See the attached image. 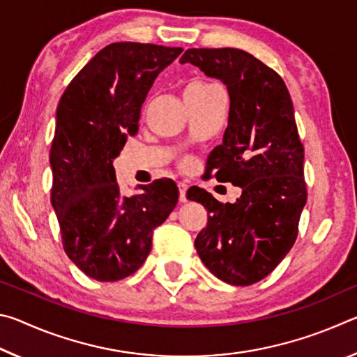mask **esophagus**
I'll use <instances>...</instances> for the list:
<instances>
[{
    "label": "esophagus",
    "mask_w": 357,
    "mask_h": 357,
    "mask_svg": "<svg viewBox=\"0 0 357 357\" xmlns=\"http://www.w3.org/2000/svg\"><path fill=\"white\" fill-rule=\"evenodd\" d=\"M178 189H179V202L181 203L187 202V189H189V185L185 183H178Z\"/></svg>",
    "instance_id": "esophagus-1"
}]
</instances>
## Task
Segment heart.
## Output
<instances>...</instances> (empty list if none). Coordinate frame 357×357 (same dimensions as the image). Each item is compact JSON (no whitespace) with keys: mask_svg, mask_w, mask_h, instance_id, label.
I'll return each mask as SVG.
<instances>
[{"mask_svg":"<svg viewBox=\"0 0 357 357\" xmlns=\"http://www.w3.org/2000/svg\"><path fill=\"white\" fill-rule=\"evenodd\" d=\"M211 88V84L208 83H202V82H195V83H190L189 86L185 88V93H197V91H204V89Z\"/></svg>","mask_w":357,"mask_h":357,"instance_id":"1","label":"heart"}]
</instances>
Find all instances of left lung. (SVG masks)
Returning <instances> with one entry per match:
<instances>
[{"label": "left lung", "instance_id": "1", "mask_svg": "<svg viewBox=\"0 0 357 357\" xmlns=\"http://www.w3.org/2000/svg\"><path fill=\"white\" fill-rule=\"evenodd\" d=\"M179 61L227 84L228 126L223 143L208 155L206 172L220 183L243 187L236 203H220L190 187L189 200L209 213L195 249L220 280L252 285L287 257L307 202L304 144L293 102L282 77L239 48H189Z\"/></svg>", "mask_w": 357, "mask_h": 357}]
</instances>
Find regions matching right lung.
<instances>
[{"mask_svg":"<svg viewBox=\"0 0 357 357\" xmlns=\"http://www.w3.org/2000/svg\"><path fill=\"white\" fill-rule=\"evenodd\" d=\"M183 48L114 42L102 48L68 84L56 108L50 148L52 204L63 249L99 282L134 274L148 258L154 229L178 203L173 179L121 197L112 160L138 130L155 77Z\"/></svg>","mask_w":357,"mask_h":357,"instance_id":"add662e5","label":"right lung"}]
</instances>
